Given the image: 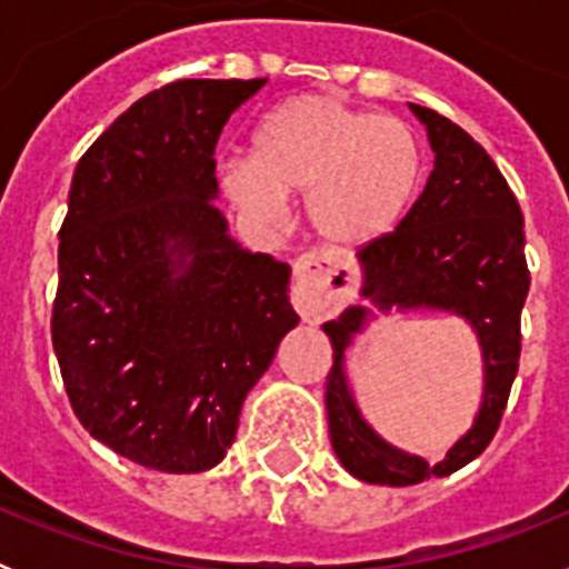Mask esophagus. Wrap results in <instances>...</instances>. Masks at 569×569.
<instances>
[{
    "mask_svg": "<svg viewBox=\"0 0 569 569\" xmlns=\"http://www.w3.org/2000/svg\"><path fill=\"white\" fill-rule=\"evenodd\" d=\"M296 310L305 319H321L345 305L350 293V273L321 253H305L293 264Z\"/></svg>",
    "mask_w": 569,
    "mask_h": 569,
    "instance_id": "obj_1",
    "label": "esophagus"
}]
</instances>
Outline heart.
<instances>
[{"label": "heart", "mask_w": 569, "mask_h": 569, "mask_svg": "<svg viewBox=\"0 0 569 569\" xmlns=\"http://www.w3.org/2000/svg\"><path fill=\"white\" fill-rule=\"evenodd\" d=\"M425 176L419 139L401 119L333 93H301L270 110L248 162L224 164L230 202L270 224L281 199H308V222L330 244H367L413 208Z\"/></svg>", "instance_id": "1"}]
</instances>
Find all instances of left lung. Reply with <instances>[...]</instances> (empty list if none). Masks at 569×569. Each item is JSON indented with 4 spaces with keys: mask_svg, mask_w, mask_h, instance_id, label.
Here are the masks:
<instances>
[{
    "mask_svg": "<svg viewBox=\"0 0 569 569\" xmlns=\"http://www.w3.org/2000/svg\"><path fill=\"white\" fill-rule=\"evenodd\" d=\"M427 124L436 168L425 193L399 228L359 248L365 296L381 308H441L461 313L485 347V405L465 439L436 465L407 456L365 425L345 381V347L367 319L350 308L325 333L333 367L325 385L330 441L341 465L370 485L407 487L430 476H450L487 450L505 416L521 356V308L530 290L525 259V216L519 199L485 148L467 130L421 104H410Z\"/></svg>",
    "mask_w": 569,
    "mask_h": 569,
    "instance_id": "obj_1",
    "label": "left lung"
}]
</instances>
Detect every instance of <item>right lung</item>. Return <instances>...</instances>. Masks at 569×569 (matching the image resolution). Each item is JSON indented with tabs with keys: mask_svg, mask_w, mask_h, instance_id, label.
<instances>
[{
	"mask_svg": "<svg viewBox=\"0 0 569 569\" xmlns=\"http://www.w3.org/2000/svg\"><path fill=\"white\" fill-rule=\"evenodd\" d=\"M264 82L150 90L73 170L50 339L84 430L150 470L219 465L244 396L299 325L288 264L236 244L210 202L216 142ZM173 252L191 256L182 274Z\"/></svg>",
	"mask_w": 569,
	"mask_h": 569,
	"instance_id": "add662e5",
	"label": "right lung"
}]
</instances>
